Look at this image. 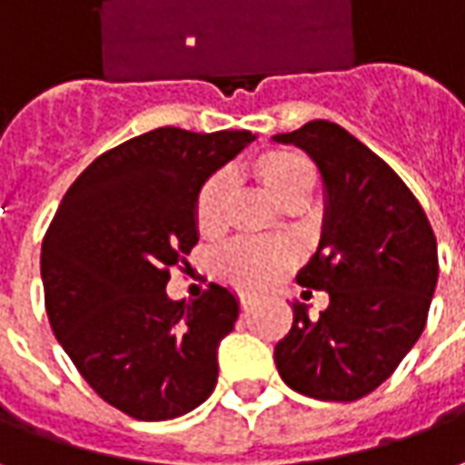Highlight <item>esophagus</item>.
<instances>
[{
	"label": "esophagus",
	"instance_id": "1",
	"mask_svg": "<svg viewBox=\"0 0 465 465\" xmlns=\"http://www.w3.org/2000/svg\"><path fill=\"white\" fill-rule=\"evenodd\" d=\"M239 303H242V312H252L253 303H256V302H253V299H249V296H242V302H239Z\"/></svg>",
	"mask_w": 465,
	"mask_h": 465
}]
</instances>
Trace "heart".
<instances>
[{
	"label": "heart",
	"mask_w": 465,
	"mask_h": 465,
	"mask_svg": "<svg viewBox=\"0 0 465 465\" xmlns=\"http://www.w3.org/2000/svg\"><path fill=\"white\" fill-rule=\"evenodd\" d=\"M256 173L266 183V189L283 203H309L319 173L303 153L276 149L262 153L256 159ZM233 189L232 172L212 173L196 193V226L202 232L212 233L222 229L229 209V196ZM296 259V252L289 243H266V242H233L216 253V272L222 279L233 283L243 292H263L269 289L283 269Z\"/></svg>",
	"instance_id": "obj_1"
}]
</instances>
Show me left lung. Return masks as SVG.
<instances>
[{"instance_id":"1","label":"left lung","mask_w":465,"mask_h":465,"mask_svg":"<svg viewBox=\"0 0 465 465\" xmlns=\"http://www.w3.org/2000/svg\"><path fill=\"white\" fill-rule=\"evenodd\" d=\"M273 142L303 149L322 172V242L296 282L329 293L319 319L293 303L276 369L303 396L363 399L423 333L439 282L436 236L399 173L339 124L316 119Z\"/></svg>"}]
</instances>
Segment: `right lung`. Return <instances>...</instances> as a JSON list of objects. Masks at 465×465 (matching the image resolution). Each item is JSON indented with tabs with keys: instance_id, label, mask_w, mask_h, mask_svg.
<instances>
[{
	"instance_id": "obj_1",
	"label": "right lung",
	"mask_w": 465,
	"mask_h": 465,
	"mask_svg": "<svg viewBox=\"0 0 465 465\" xmlns=\"http://www.w3.org/2000/svg\"><path fill=\"white\" fill-rule=\"evenodd\" d=\"M256 136L162 126L79 173L42 243L46 316L92 389L136 420H169L212 396L216 351L239 319L226 286L166 296L199 242L196 193Z\"/></svg>"
}]
</instances>
